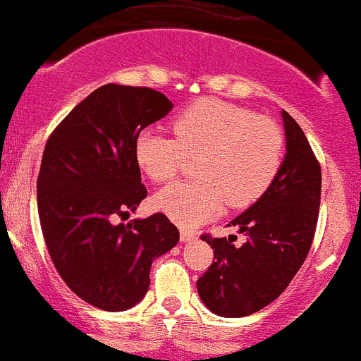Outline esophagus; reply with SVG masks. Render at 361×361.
<instances>
[{
	"mask_svg": "<svg viewBox=\"0 0 361 361\" xmlns=\"http://www.w3.org/2000/svg\"><path fill=\"white\" fill-rule=\"evenodd\" d=\"M196 233L194 232H187V230H181V233H180V239L183 243H188V241H194V239H196Z\"/></svg>",
	"mask_w": 361,
	"mask_h": 361,
	"instance_id": "34e87169",
	"label": "esophagus"
}]
</instances>
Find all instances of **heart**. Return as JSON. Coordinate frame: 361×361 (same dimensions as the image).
<instances>
[{
  "instance_id": "heart-1",
  "label": "heart",
  "mask_w": 361,
  "mask_h": 361,
  "mask_svg": "<svg viewBox=\"0 0 361 361\" xmlns=\"http://www.w3.org/2000/svg\"><path fill=\"white\" fill-rule=\"evenodd\" d=\"M174 135L145 129L135 140V160L152 181H167L197 158V180L161 188L154 207L174 223L194 228L228 201L233 209L255 203L274 183L284 158V136L274 120L209 99L176 116Z\"/></svg>"
}]
</instances>
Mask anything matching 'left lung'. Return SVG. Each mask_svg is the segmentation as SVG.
Instances as JSON below:
<instances>
[{
  "mask_svg": "<svg viewBox=\"0 0 361 361\" xmlns=\"http://www.w3.org/2000/svg\"><path fill=\"white\" fill-rule=\"evenodd\" d=\"M286 157L269 188L228 226L245 233L201 235L216 261L197 279V293L212 313L239 318L261 311L288 288L306 261L317 230L322 173L300 126L282 111Z\"/></svg>",
  "mask_w": 361,
  "mask_h": 361,
  "instance_id": "1",
  "label": "left lung"
}]
</instances>
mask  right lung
I'll return each instance as SVG.
<instances>
[{
    "mask_svg": "<svg viewBox=\"0 0 361 361\" xmlns=\"http://www.w3.org/2000/svg\"><path fill=\"white\" fill-rule=\"evenodd\" d=\"M171 109L157 90L106 84L68 113L44 147L37 210L48 253L68 288L104 311L138 304L152 261L180 241L161 212L118 223L147 196L136 136Z\"/></svg>",
    "mask_w": 361,
    "mask_h": 361,
    "instance_id": "obj_1",
    "label": "right lung"
}]
</instances>
